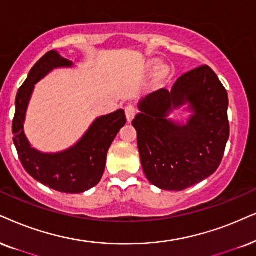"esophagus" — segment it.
Here are the masks:
<instances>
[{
  "instance_id": "obj_1",
  "label": "esophagus",
  "mask_w": 256,
  "mask_h": 256,
  "mask_svg": "<svg viewBox=\"0 0 256 256\" xmlns=\"http://www.w3.org/2000/svg\"><path fill=\"white\" fill-rule=\"evenodd\" d=\"M136 113H137V108H136L134 106L128 105V108H125V114H126V118H128V122L134 120Z\"/></svg>"
}]
</instances>
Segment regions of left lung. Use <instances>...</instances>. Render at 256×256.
Instances as JSON below:
<instances>
[{"label": "left lung", "mask_w": 256, "mask_h": 256, "mask_svg": "<svg viewBox=\"0 0 256 256\" xmlns=\"http://www.w3.org/2000/svg\"><path fill=\"white\" fill-rule=\"evenodd\" d=\"M186 104L193 114L186 124L167 116ZM132 122L146 178L157 188L180 192L218 170L229 138L228 94L214 70L200 66L139 102Z\"/></svg>", "instance_id": "left-lung-1"}]
</instances>
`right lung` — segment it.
<instances>
[{
	"label": "right lung",
	"mask_w": 256,
	"mask_h": 256,
	"mask_svg": "<svg viewBox=\"0 0 256 256\" xmlns=\"http://www.w3.org/2000/svg\"><path fill=\"white\" fill-rule=\"evenodd\" d=\"M72 66V61L56 50L48 52L34 64L16 94L12 140L22 166L34 180L56 192L80 194L96 186L102 180L108 148L126 124L125 112L118 110L96 118L76 145L56 154H44L32 148L24 130L35 84L54 68Z\"/></svg>",
	"instance_id": "1"
}]
</instances>
